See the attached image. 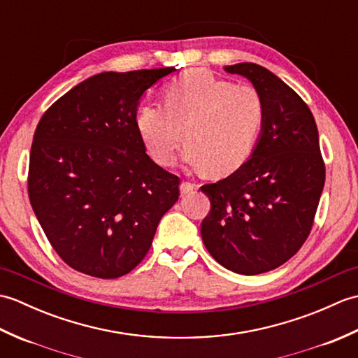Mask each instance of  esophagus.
Wrapping results in <instances>:
<instances>
[{
  "instance_id": "esophagus-1",
  "label": "esophagus",
  "mask_w": 358,
  "mask_h": 358,
  "mask_svg": "<svg viewBox=\"0 0 358 358\" xmlns=\"http://www.w3.org/2000/svg\"><path fill=\"white\" fill-rule=\"evenodd\" d=\"M194 189H195V185L189 183V181H183V183L180 185V192H181V195H186V194H189V192H192Z\"/></svg>"
}]
</instances>
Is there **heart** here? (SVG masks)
Returning a JSON list of instances; mask_svg holds the SVG:
<instances>
[{"mask_svg": "<svg viewBox=\"0 0 358 358\" xmlns=\"http://www.w3.org/2000/svg\"><path fill=\"white\" fill-rule=\"evenodd\" d=\"M163 101L136 113V131L159 166L175 164L183 140L185 163L214 177L234 173L252 155L264 123V103L254 86L194 69L164 89Z\"/></svg>", "mask_w": 358, "mask_h": 358, "instance_id": "1", "label": "heart"}]
</instances>
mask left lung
<instances>
[{
  "label": "left lung",
  "instance_id": "obj_1",
  "mask_svg": "<svg viewBox=\"0 0 358 358\" xmlns=\"http://www.w3.org/2000/svg\"><path fill=\"white\" fill-rule=\"evenodd\" d=\"M248 78L264 103L252 155L238 171L201 186L210 212L201 223L209 254L243 275L286 263L306 241L324 186L313 112L275 73L255 63L224 66Z\"/></svg>",
  "mask_w": 358,
  "mask_h": 358
}]
</instances>
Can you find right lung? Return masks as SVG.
<instances>
[{"instance_id":"right-lung-1","label":"right lung","mask_w":358,"mask_h":358,"mask_svg":"<svg viewBox=\"0 0 358 358\" xmlns=\"http://www.w3.org/2000/svg\"><path fill=\"white\" fill-rule=\"evenodd\" d=\"M172 72L94 75L36 126L29 200L52 248L75 271L96 278L131 272L178 200L180 178L152 162L136 131L141 96Z\"/></svg>"}]
</instances>
